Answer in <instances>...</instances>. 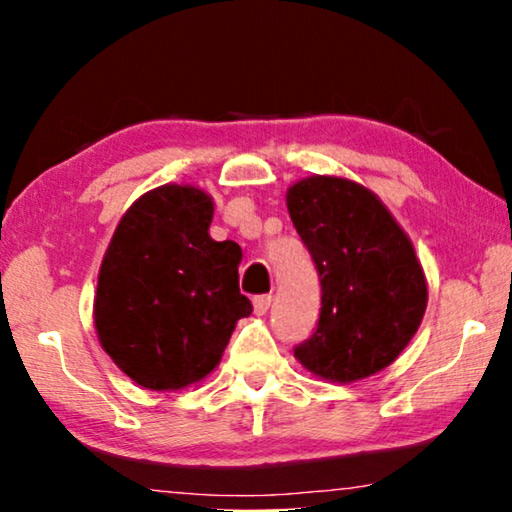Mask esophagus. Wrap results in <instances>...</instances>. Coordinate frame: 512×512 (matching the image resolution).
<instances>
[{
	"label": "esophagus",
	"instance_id": "34e87169",
	"mask_svg": "<svg viewBox=\"0 0 512 512\" xmlns=\"http://www.w3.org/2000/svg\"><path fill=\"white\" fill-rule=\"evenodd\" d=\"M270 305H272L270 293H263V296H256L254 298V312L256 314H265V312L270 310Z\"/></svg>",
	"mask_w": 512,
	"mask_h": 512
}]
</instances>
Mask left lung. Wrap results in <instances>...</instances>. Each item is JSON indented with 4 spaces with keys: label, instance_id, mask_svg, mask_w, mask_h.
Returning <instances> with one entry per match:
<instances>
[{
    "label": "left lung",
    "instance_id": "8db88e82",
    "mask_svg": "<svg viewBox=\"0 0 512 512\" xmlns=\"http://www.w3.org/2000/svg\"><path fill=\"white\" fill-rule=\"evenodd\" d=\"M286 207L321 282L317 328L293 354L331 382L380 373L408 347L429 298L410 237L373 191L349 179H300Z\"/></svg>",
    "mask_w": 512,
    "mask_h": 512
}]
</instances>
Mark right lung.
<instances>
[{"instance_id": "right-lung-1", "label": "right lung", "mask_w": 512, "mask_h": 512, "mask_svg": "<svg viewBox=\"0 0 512 512\" xmlns=\"http://www.w3.org/2000/svg\"><path fill=\"white\" fill-rule=\"evenodd\" d=\"M214 202L195 186L165 184L123 214L104 254L95 328L130 380L177 391L219 366L235 324L251 314L240 293L235 242H214Z\"/></svg>"}]
</instances>
